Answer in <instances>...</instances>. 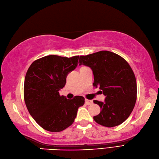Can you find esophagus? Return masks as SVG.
<instances>
[{
    "instance_id": "obj_1",
    "label": "esophagus",
    "mask_w": 159,
    "mask_h": 159,
    "mask_svg": "<svg viewBox=\"0 0 159 159\" xmlns=\"http://www.w3.org/2000/svg\"><path fill=\"white\" fill-rule=\"evenodd\" d=\"M92 103H93V101H91V100H89V99H85V104L86 105H91V104H92Z\"/></svg>"
}]
</instances>
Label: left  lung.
I'll use <instances>...</instances> for the list:
<instances>
[{
	"label": "left lung",
	"mask_w": 159,
	"mask_h": 159,
	"mask_svg": "<svg viewBox=\"0 0 159 159\" xmlns=\"http://www.w3.org/2000/svg\"><path fill=\"white\" fill-rule=\"evenodd\" d=\"M79 64L91 68L93 86L99 87L106 97L104 102L93 101L101 107L94 120L108 128L124 122L133 111L137 98L136 77L127 61L113 52L100 51L80 56Z\"/></svg>",
	"instance_id": "left-lung-1"
}]
</instances>
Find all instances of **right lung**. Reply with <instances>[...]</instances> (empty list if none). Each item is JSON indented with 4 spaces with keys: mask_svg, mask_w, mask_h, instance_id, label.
Listing matches in <instances>:
<instances>
[{
    "mask_svg": "<svg viewBox=\"0 0 159 159\" xmlns=\"http://www.w3.org/2000/svg\"><path fill=\"white\" fill-rule=\"evenodd\" d=\"M79 56L67 58L56 55L35 60L28 68L24 82V100L30 115L44 129L58 132L72 124L82 96L68 99L59 91L66 83L69 72L78 65Z\"/></svg>",
    "mask_w": 159,
    "mask_h": 159,
    "instance_id": "1",
    "label": "right lung"
}]
</instances>
